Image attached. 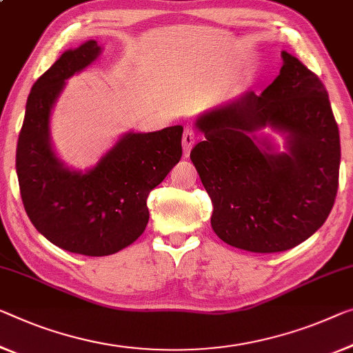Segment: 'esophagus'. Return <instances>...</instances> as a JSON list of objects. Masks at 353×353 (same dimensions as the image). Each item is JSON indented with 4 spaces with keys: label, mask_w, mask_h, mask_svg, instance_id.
I'll use <instances>...</instances> for the list:
<instances>
[{
    "label": "esophagus",
    "mask_w": 353,
    "mask_h": 353,
    "mask_svg": "<svg viewBox=\"0 0 353 353\" xmlns=\"http://www.w3.org/2000/svg\"><path fill=\"white\" fill-rule=\"evenodd\" d=\"M194 139H196V136H194V131L187 128L185 131H183V138H182V144H183V154H185V157L190 154L192 147L194 144Z\"/></svg>",
    "instance_id": "1"
}]
</instances>
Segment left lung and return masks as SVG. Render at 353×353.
Masks as SVG:
<instances>
[{
    "label": "left lung",
    "mask_w": 353,
    "mask_h": 353,
    "mask_svg": "<svg viewBox=\"0 0 353 353\" xmlns=\"http://www.w3.org/2000/svg\"><path fill=\"white\" fill-rule=\"evenodd\" d=\"M279 76L261 94L196 120L204 141L190 152L212 201L210 225L223 243L259 254L288 250L317 231L339 185V128L328 92L296 57L282 52ZM266 124L288 133L287 154L261 150Z\"/></svg>",
    "instance_id": "obj_1"
}]
</instances>
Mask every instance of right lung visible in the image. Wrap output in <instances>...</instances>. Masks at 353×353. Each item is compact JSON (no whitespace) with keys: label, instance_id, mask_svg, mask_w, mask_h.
<instances>
[{"label":"right lung","instance_id":"obj_1","mask_svg":"<svg viewBox=\"0 0 353 353\" xmlns=\"http://www.w3.org/2000/svg\"><path fill=\"white\" fill-rule=\"evenodd\" d=\"M101 54L97 41L66 50L26 99L15 170L31 223L52 244L88 256L125 249L149 222L147 196L182 157L181 125L154 133H126L85 174L57 159L49 119L65 81Z\"/></svg>","mask_w":353,"mask_h":353}]
</instances>
